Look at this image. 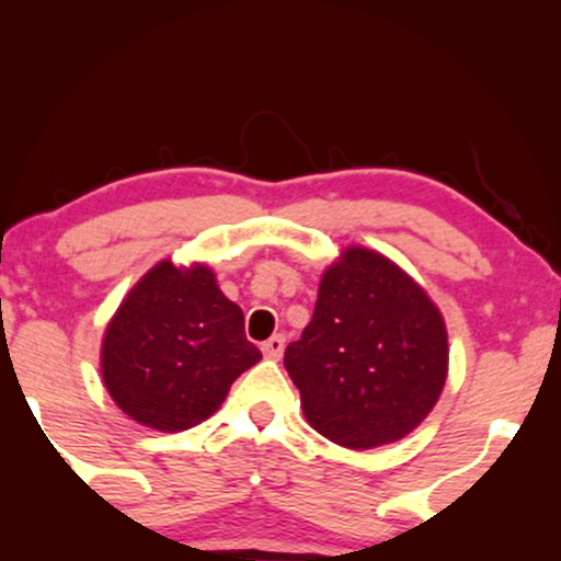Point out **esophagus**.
Instances as JSON below:
<instances>
[{
	"mask_svg": "<svg viewBox=\"0 0 561 561\" xmlns=\"http://www.w3.org/2000/svg\"><path fill=\"white\" fill-rule=\"evenodd\" d=\"M283 350H286V340H283V334H273L271 340L263 342V355L271 359H280Z\"/></svg>",
	"mask_w": 561,
	"mask_h": 561,
	"instance_id": "1",
	"label": "esophagus"
}]
</instances>
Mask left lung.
<instances>
[{
  "instance_id": "8db88e82",
  "label": "left lung",
  "mask_w": 561,
  "mask_h": 561,
  "mask_svg": "<svg viewBox=\"0 0 561 561\" xmlns=\"http://www.w3.org/2000/svg\"><path fill=\"white\" fill-rule=\"evenodd\" d=\"M283 365L321 436L373 449L411 434L439 401L447 327L403 267L350 244L321 275L313 317Z\"/></svg>"
}]
</instances>
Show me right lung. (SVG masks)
<instances>
[{
	"label": "right lung",
	"instance_id": "add662e5",
	"mask_svg": "<svg viewBox=\"0 0 561 561\" xmlns=\"http://www.w3.org/2000/svg\"><path fill=\"white\" fill-rule=\"evenodd\" d=\"M244 317L209 265L160 260L129 288L102 340L112 401L156 432H186L219 409L232 382L260 363Z\"/></svg>",
	"mask_w": 561,
	"mask_h": 561
}]
</instances>
